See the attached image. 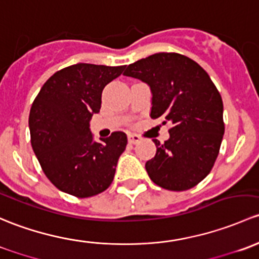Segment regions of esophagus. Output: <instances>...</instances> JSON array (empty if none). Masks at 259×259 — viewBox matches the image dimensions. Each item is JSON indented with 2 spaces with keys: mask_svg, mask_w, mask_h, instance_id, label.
I'll list each match as a JSON object with an SVG mask.
<instances>
[{
  "mask_svg": "<svg viewBox=\"0 0 259 259\" xmlns=\"http://www.w3.org/2000/svg\"><path fill=\"white\" fill-rule=\"evenodd\" d=\"M128 142L131 145H137L141 142V137L137 135H128Z\"/></svg>",
  "mask_w": 259,
  "mask_h": 259,
  "instance_id": "1",
  "label": "esophagus"
}]
</instances>
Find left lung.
Segmentation results:
<instances>
[{"label":"left lung","instance_id":"1","mask_svg":"<svg viewBox=\"0 0 259 259\" xmlns=\"http://www.w3.org/2000/svg\"><path fill=\"white\" fill-rule=\"evenodd\" d=\"M123 74L151 87V118L170 123L166 142L153 140L156 156L146 162L149 178L168 191L198 185L212 169L225 133L222 97L208 73L187 56L161 52L132 63Z\"/></svg>","mask_w":259,"mask_h":259}]
</instances>
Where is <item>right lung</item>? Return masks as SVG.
Masks as SVG:
<instances>
[{
    "mask_svg": "<svg viewBox=\"0 0 259 259\" xmlns=\"http://www.w3.org/2000/svg\"><path fill=\"white\" fill-rule=\"evenodd\" d=\"M124 66L77 63L57 71L42 86L30 111L31 145L55 187L78 198L106 191L127 145L117 131L93 142L90 119L101 110L102 91Z\"/></svg>",
    "mask_w": 259,
    "mask_h": 259,
    "instance_id": "add662e5",
    "label": "right lung"
}]
</instances>
